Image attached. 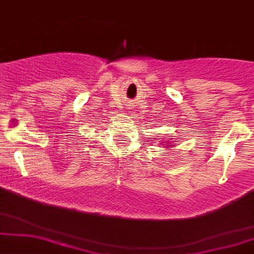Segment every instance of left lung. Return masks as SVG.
Segmentation results:
<instances>
[{"label": "left lung", "instance_id": "left-lung-1", "mask_svg": "<svg viewBox=\"0 0 254 254\" xmlns=\"http://www.w3.org/2000/svg\"><path fill=\"white\" fill-rule=\"evenodd\" d=\"M164 144H166V142H164ZM166 145H168V148H171V146H172V145H171V144H168V141H167Z\"/></svg>", "mask_w": 254, "mask_h": 254}]
</instances>
